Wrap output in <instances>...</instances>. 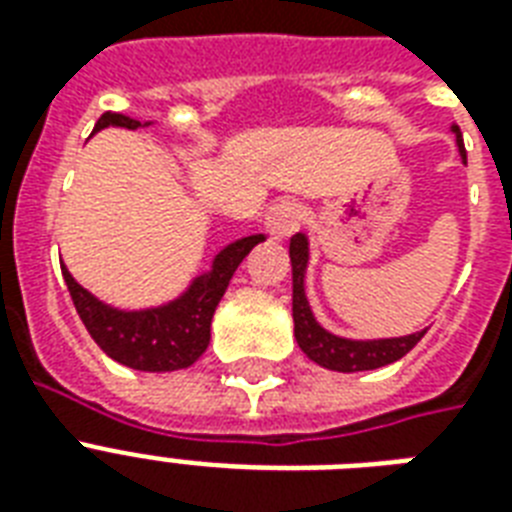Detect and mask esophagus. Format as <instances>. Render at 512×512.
<instances>
[{
	"label": "esophagus",
	"mask_w": 512,
	"mask_h": 512,
	"mask_svg": "<svg viewBox=\"0 0 512 512\" xmlns=\"http://www.w3.org/2000/svg\"><path fill=\"white\" fill-rule=\"evenodd\" d=\"M300 223H303V209H300V204L297 201H276L268 212H265V228H268V233H271L273 239H289L292 233L300 228Z\"/></svg>",
	"instance_id": "34e87169"
}]
</instances>
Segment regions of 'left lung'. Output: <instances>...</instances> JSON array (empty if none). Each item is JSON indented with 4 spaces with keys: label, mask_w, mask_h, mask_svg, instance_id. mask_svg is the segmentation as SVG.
<instances>
[{
    "label": "left lung",
    "mask_w": 512,
    "mask_h": 512,
    "mask_svg": "<svg viewBox=\"0 0 512 512\" xmlns=\"http://www.w3.org/2000/svg\"><path fill=\"white\" fill-rule=\"evenodd\" d=\"M452 132L457 135L462 162L468 164L460 127H452ZM289 260H292V319H295L297 345L305 356L324 369H332V372L380 369V366H388L398 358H404L428 332V329H422L414 335L388 337V340H348V337L332 335L316 321L311 305H308V297H305V271H308V236L305 233H295L289 239Z\"/></svg>",
    "instance_id": "obj_1"
}]
</instances>
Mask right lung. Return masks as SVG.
<instances>
[{"label": "right lung", "instance_id": "add662e5", "mask_svg": "<svg viewBox=\"0 0 512 512\" xmlns=\"http://www.w3.org/2000/svg\"><path fill=\"white\" fill-rule=\"evenodd\" d=\"M106 127L138 130V127H148V122L106 111L95 124V132ZM260 241H265L263 233L244 236L228 244L212 260V271L196 276L191 287L177 300L159 308H146V311H119V308L100 303L82 284H76L66 265L60 268H63V279H66L79 319L84 321L92 340L98 342L106 356L140 372H175V369L191 366L207 350L209 327H212L217 303L225 295L228 281L241 260Z\"/></svg>", "mask_w": 512, "mask_h": 512}]
</instances>
